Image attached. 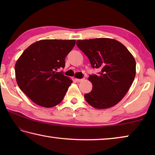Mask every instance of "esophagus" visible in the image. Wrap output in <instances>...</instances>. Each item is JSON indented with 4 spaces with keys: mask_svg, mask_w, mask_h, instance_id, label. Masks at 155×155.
I'll use <instances>...</instances> for the list:
<instances>
[{
    "mask_svg": "<svg viewBox=\"0 0 155 155\" xmlns=\"http://www.w3.org/2000/svg\"><path fill=\"white\" fill-rule=\"evenodd\" d=\"M84 80V78H81V79H79V78H76V81H77V82H81V81H83Z\"/></svg>",
    "mask_w": 155,
    "mask_h": 155,
    "instance_id": "esophagus-1",
    "label": "esophagus"
}]
</instances>
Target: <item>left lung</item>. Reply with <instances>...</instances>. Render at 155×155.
Segmentation results:
<instances>
[{
  "instance_id": "left-lung-1",
  "label": "left lung",
  "mask_w": 155,
  "mask_h": 155,
  "mask_svg": "<svg viewBox=\"0 0 155 155\" xmlns=\"http://www.w3.org/2000/svg\"><path fill=\"white\" fill-rule=\"evenodd\" d=\"M77 45L88 57L91 66L101 70L90 75L92 90L85 94L86 101L96 109L114 107L124 98L136 74L134 57L120 41L111 38L77 40Z\"/></svg>"
}]
</instances>
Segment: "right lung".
<instances>
[{
	"mask_svg": "<svg viewBox=\"0 0 155 155\" xmlns=\"http://www.w3.org/2000/svg\"><path fill=\"white\" fill-rule=\"evenodd\" d=\"M74 40H41L29 46L15 65L16 82L34 103L46 108L62 101L72 83L57 70L65 67V58Z\"/></svg>",
	"mask_w": 155,
	"mask_h": 155,
	"instance_id": "obj_1",
	"label": "right lung"
}]
</instances>
